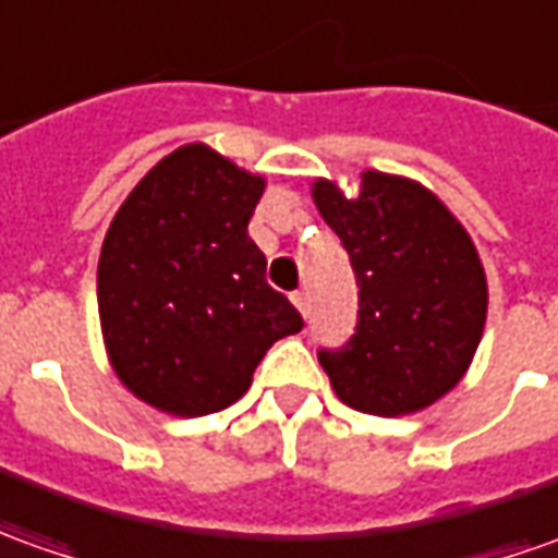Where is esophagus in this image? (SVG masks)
Wrapping results in <instances>:
<instances>
[{
  "label": "esophagus",
  "mask_w": 558,
  "mask_h": 558,
  "mask_svg": "<svg viewBox=\"0 0 558 558\" xmlns=\"http://www.w3.org/2000/svg\"><path fill=\"white\" fill-rule=\"evenodd\" d=\"M291 301H294V306L301 310V316L306 318V313H310V306H306V294H303V291H294V294H291Z\"/></svg>",
  "instance_id": "obj_1"
}]
</instances>
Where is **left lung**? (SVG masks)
Here are the masks:
<instances>
[{"label":"left lung","instance_id":"left-lung-1","mask_svg":"<svg viewBox=\"0 0 558 558\" xmlns=\"http://www.w3.org/2000/svg\"><path fill=\"white\" fill-rule=\"evenodd\" d=\"M313 199L359 282V325L318 349L337 398L371 416L432 407L468 371L486 325V272L468 230L422 184L367 169L345 199L318 179Z\"/></svg>","mask_w":558,"mask_h":558}]
</instances>
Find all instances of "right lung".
<instances>
[{
    "label": "right lung",
    "mask_w": 558,
    "mask_h": 558,
    "mask_svg": "<svg viewBox=\"0 0 558 558\" xmlns=\"http://www.w3.org/2000/svg\"><path fill=\"white\" fill-rule=\"evenodd\" d=\"M260 194V175L184 145L130 191L106 233L96 301L111 367L163 413L240 401L267 349L303 328L248 236Z\"/></svg>",
    "instance_id": "1"
}]
</instances>
